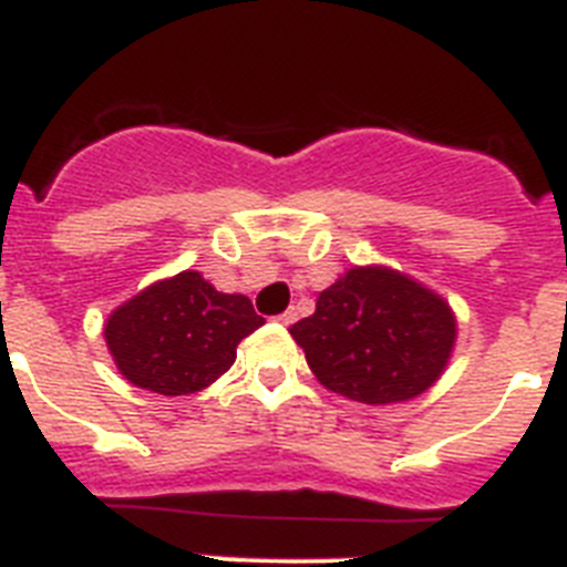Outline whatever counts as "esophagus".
<instances>
[{"label":"esophagus","mask_w":567,"mask_h":567,"mask_svg":"<svg viewBox=\"0 0 567 567\" xmlns=\"http://www.w3.org/2000/svg\"><path fill=\"white\" fill-rule=\"evenodd\" d=\"M297 317H299V313H297V308H288V311H285V313H279V322H282V324H293V322H297Z\"/></svg>","instance_id":"34e87169"}]
</instances>
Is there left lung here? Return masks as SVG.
Here are the masks:
<instances>
[{
    "instance_id": "left-lung-1",
    "label": "left lung",
    "mask_w": 567,
    "mask_h": 567,
    "mask_svg": "<svg viewBox=\"0 0 567 567\" xmlns=\"http://www.w3.org/2000/svg\"><path fill=\"white\" fill-rule=\"evenodd\" d=\"M456 313L442 293L391 265H351L290 324L319 385L365 405L433 388L454 357Z\"/></svg>"
}]
</instances>
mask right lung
I'll use <instances>...</instances> for the list:
<instances>
[{
    "mask_svg": "<svg viewBox=\"0 0 567 567\" xmlns=\"http://www.w3.org/2000/svg\"><path fill=\"white\" fill-rule=\"evenodd\" d=\"M262 324L245 293H223L188 268L116 305L102 333L131 385L188 396L214 385L234 365L239 342Z\"/></svg>",
    "mask_w": 567,
    "mask_h": 567,
    "instance_id": "obj_1",
    "label": "right lung"
}]
</instances>
